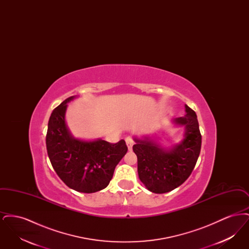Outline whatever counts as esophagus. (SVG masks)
<instances>
[{"instance_id": "34e87169", "label": "esophagus", "mask_w": 249, "mask_h": 249, "mask_svg": "<svg viewBox=\"0 0 249 249\" xmlns=\"http://www.w3.org/2000/svg\"><path fill=\"white\" fill-rule=\"evenodd\" d=\"M126 143H127V146H128L129 150H131L132 145H133V143H134L132 138H131V137H127V138H126Z\"/></svg>"}]
</instances>
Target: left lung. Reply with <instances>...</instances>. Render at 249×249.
Returning a JSON list of instances; mask_svg holds the SVG:
<instances>
[{
  "label": "left lung",
  "instance_id": "left-lung-1",
  "mask_svg": "<svg viewBox=\"0 0 249 249\" xmlns=\"http://www.w3.org/2000/svg\"><path fill=\"white\" fill-rule=\"evenodd\" d=\"M186 115L175 119L184 126V139L170 148L162 147L155 139L134 138L133 152L137 156L138 176L146 189L158 194L177 189L190 176L201 152V135L196 113L188 107Z\"/></svg>",
  "mask_w": 249,
  "mask_h": 249
}]
</instances>
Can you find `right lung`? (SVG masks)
I'll return each mask as SVG.
<instances>
[{
  "mask_svg": "<svg viewBox=\"0 0 249 249\" xmlns=\"http://www.w3.org/2000/svg\"><path fill=\"white\" fill-rule=\"evenodd\" d=\"M74 98L69 97L53 110L48 120L47 150L52 167L66 186L93 193L107 188L128 147L124 140L111 143L74 138L65 122L67 104Z\"/></svg>",
  "mask_w": 249,
  "mask_h": 249,
  "instance_id": "obj_1",
  "label": "right lung"
}]
</instances>
